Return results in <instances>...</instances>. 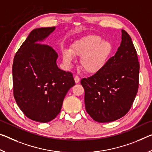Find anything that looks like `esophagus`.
Returning a JSON list of instances; mask_svg holds the SVG:
<instances>
[{"label": "esophagus", "mask_w": 152, "mask_h": 152, "mask_svg": "<svg viewBox=\"0 0 152 152\" xmlns=\"http://www.w3.org/2000/svg\"><path fill=\"white\" fill-rule=\"evenodd\" d=\"M80 79L78 76H76L75 77H74V81H75L76 83H78L79 82H80Z\"/></svg>", "instance_id": "obj_1"}]
</instances>
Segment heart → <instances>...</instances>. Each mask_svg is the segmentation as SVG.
Wrapping results in <instances>:
<instances>
[{
	"mask_svg": "<svg viewBox=\"0 0 152 152\" xmlns=\"http://www.w3.org/2000/svg\"><path fill=\"white\" fill-rule=\"evenodd\" d=\"M112 52L113 46L110 41L97 35H88L75 40L69 49H64L62 58L65 64L70 66L74 56H80L81 67L88 74H96L106 66Z\"/></svg>",
	"mask_w": 152,
	"mask_h": 152,
	"instance_id": "1",
	"label": "heart"
}]
</instances>
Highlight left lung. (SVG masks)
I'll list each match as a JSON object with an SVG mask.
<instances>
[{
	"label": "left lung",
	"mask_w": 152,
	"mask_h": 152,
	"mask_svg": "<svg viewBox=\"0 0 152 152\" xmlns=\"http://www.w3.org/2000/svg\"><path fill=\"white\" fill-rule=\"evenodd\" d=\"M114 56L99 73L81 80L86 111L95 121H115L129 112L139 87V63L131 38L122 30Z\"/></svg>",
	"instance_id": "left-lung-1"
}]
</instances>
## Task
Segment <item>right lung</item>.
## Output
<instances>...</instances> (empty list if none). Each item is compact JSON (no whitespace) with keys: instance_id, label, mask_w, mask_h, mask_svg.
<instances>
[{"instance_id":"right-lung-1","label":"right lung","mask_w":152,"mask_h":152,"mask_svg":"<svg viewBox=\"0 0 152 152\" xmlns=\"http://www.w3.org/2000/svg\"><path fill=\"white\" fill-rule=\"evenodd\" d=\"M55 27L33 30L14 57L13 95L23 113L38 122L53 120L61 111L65 96L75 85L72 74L59 69L58 55L41 44Z\"/></svg>"}]
</instances>
